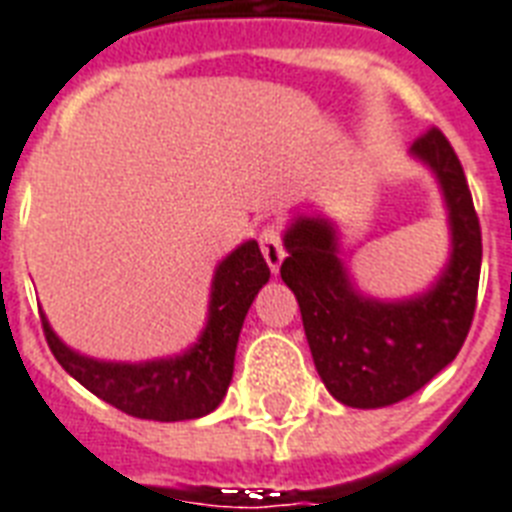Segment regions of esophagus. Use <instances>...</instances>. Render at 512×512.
<instances>
[{
  "mask_svg": "<svg viewBox=\"0 0 512 512\" xmlns=\"http://www.w3.org/2000/svg\"><path fill=\"white\" fill-rule=\"evenodd\" d=\"M260 249H263V257L265 263H268V268H271L273 273L279 271L281 260H284V244H281V233L276 225H265L263 233H260Z\"/></svg>",
  "mask_w": 512,
  "mask_h": 512,
  "instance_id": "34e87169",
  "label": "esophagus"
}]
</instances>
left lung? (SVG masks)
Returning <instances> with one entry per match:
<instances>
[{
    "instance_id": "obj_1",
    "label": "left lung",
    "mask_w": 512,
    "mask_h": 512,
    "mask_svg": "<svg viewBox=\"0 0 512 512\" xmlns=\"http://www.w3.org/2000/svg\"><path fill=\"white\" fill-rule=\"evenodd\" d=\"M412 156L433 170L452 231V255L428 292L382 303L353 289L327 217H297L284 233L281 279L297 297L313 364L345 406L404 401L452 364L476 313L481 225L462 164L438 127L414 140Z\"/></svg>"
}]
</instances>
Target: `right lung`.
I'll list each match as a JSON object with an SVG mask.
<instances>
[{"label": "right lung", "instance_id": "add662e5", "mask_svg": "<svg viewBox=\"0 0 512 512\" xmlns=\"http://www.w3.org/2000/svg\"><path fill=\"white\" fill-rule=\"evenodd\" d=\"M271 279V268L263 260L257 241H247L233 249L217 265L209 319L199 342L183 356L156 358L143 364L98 361L82 356L60 342L42 316L44 337L52 356L76 382L103 398L106 404L122 409L140 420L177 422L204 417L223 401L233 377V356L249 305Z\"/></svg>", "mask_w": 512, "mask_h": 512}]
</instances>
